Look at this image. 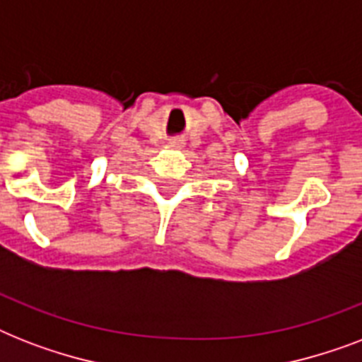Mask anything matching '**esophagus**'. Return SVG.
<instances>
[{
	"label": "esophagus",
	"instance_id": "obj_1",
	"mask_svg": "<svg viewBox=\"0 0 362 362\" xmlns=\"http://www.w3.org/2000/svg\"><path fill=\"white\" fill-rule=\"evenodd\" d=\"M170 146H173V148H182V146H184V142L178 141V139H175V141H170Z\"/></svg>",
	"mask_w": 362,
	"mask_h": 362
}]
</instances>
